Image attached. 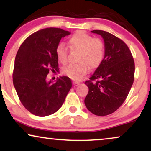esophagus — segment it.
<instances>
[{
    "label": "esophagus",
    "mask_w": 151,
    "mask_h": 151,
    "mask_svg": "<svg viewBox=\"0 0 151 151\" xmlns=\"http://www.w3.org/2000/svg\"><path fill=\"white\" fill-rule=\"evenodd\" d=\"M73 84L74 86H78L80 84V82H77V81H73Z\"/></svg>",
    "instance_id": "esophagus-1"
}]
</instances>
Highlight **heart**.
<instances>
[{
	"instance_id": "obj_1",
	"label": "heart",
	"mask_w": 151,
	"mask_h": 151,
	"mask_svg": "<svg viewBox=\"0 0 151 151\" xmlns=\"http://www.w3.org/2000/svg\"><path fill=\"white\" fill-rule=\"evenodd\" d=\"M71 51H79L78 64L68 65L63 70L64 73L74 80H81L88 73L89 67L96 69L100 67L104 58V43L100 39L93 38L82 31L75 33L68 40ZM57 59L63 65L68 61L69 50L63 43H59L55 48Z\"/></svg>"
}]
</instances>
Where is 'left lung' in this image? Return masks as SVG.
<instances>
[{
  "label": "left lung",
  "mask_w": 151,
  "mask_h": 151,
  "mask_svg": "<svg viewBox=\"0 0 151 151\" xmlns=\"http://www.w3.org/2000/svg\"><path fill=\"white\" fill-rule=\"evenodd\" d=\"M91 32L104 39L105 53L100 67L84 82L88 88L84 104L94 115L105 116L118 109L127 98L134 81L135 63L121 39L105 31Z\"/></svg>",
  "instance_id": "left-lung-1"
}]
</instances>
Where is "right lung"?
<instances>
[{"instance_id": "right-lung-1", "label": "right lung", "mask_w": 151, "mask_h": 151, "mask_svg": "<svg viewBox=\"0 0 151 151\" xmlns=\"http://www.w3.org/2000/svg\"><path fill=\"white\" fill-rule=\"evenodd\" d=\"M70 34L60 28H46L30 35L16 53L13 83L22 105L31 113L45 117L58 111L71 89L69 77L48 82L50 71H58L55 48L62 38Z\"/></svg>"}]
</instances>
